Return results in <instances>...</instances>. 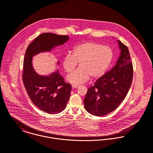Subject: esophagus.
I'll list each match as a JSON object with an SVG mask.
<instances>
[{
  "label": "esophagus",
  "mask_w": 153,
  "mask_h": 153,
  "mask_svg": "<svg viewBox=\"0 0 153 153\" xmlns=\"http://www.w3.org/2000/svg\"><path fill=\"white\" fill-rule=\"evenodd\" d=\"M79 87V85H75V84H72V87L74 88H77Z\"/></svg>",
  "instance_id": "1"
}]
</instances>
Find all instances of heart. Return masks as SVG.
Masks as SVG:
<instances>
[{
	"label": "heart",
	"instance_id": "1",
	"mask_svg": "<svg viewBox=\"0 0 153 153\" xmlns=\"http://www.w3.org/2000/svg\"><path fill=\"white\" fill-rule=\"evenodd\" d=\"M113 56L111 49L94 42L80 44L67 53L63 58L62 65L66 72H71L78 65L80 67L68 75L66 79L71 84L78 85L94 78L102 76L111 64Z\"/></svg>",
	"mask_w": 153,
	"mask_h": 153
}]
</instances>
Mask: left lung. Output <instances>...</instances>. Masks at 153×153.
<instances>
[{
    "instance_id": "1",
    "label": "left lung",
    "mask_w": 153,
    "mask_h": 153,
    "mask_svg": "<svg viewBox=\"0 0 153 153\" xmlns=\"http://www.w3.org/2000/svg\"><path fill=\"white\" fill-rule=\"evenodd\" d=\"M120 55L115 66L88 89L85 108L95 116H103L116 109L131 87L133 68L128 48L117 41Z\"/></svg>"
}]
</instances>
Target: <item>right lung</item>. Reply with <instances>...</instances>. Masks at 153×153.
I'll use <instances>...</instances> for the list:
<instances>
[{"label": "right lung", "mask_w": 153, "mask_h": 153, "mask_svg": "<svg viewBox=\"0 0 153 153\" xmlns=\"http://www.w3.org/2000/svg\"><path fill=\"white\" fill-rule=\"evenodd\" d=\"M68 40V36L42 33L29 45L25 55L22 75L25 88L32 102L50 114L59 113L65 108L72 87L65 82L58 69L48 75L38 74L32 65V58L41 52H51ZM57 64L59 65V61Z\"/></svg>", "instance_id": "add662e5"}]
</instances>
